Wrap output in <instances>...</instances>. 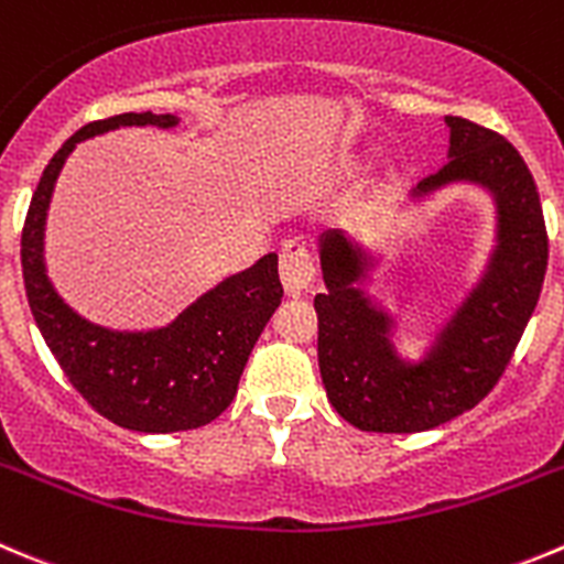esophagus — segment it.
<instances>
[{
    "mask_svg": "<svg viewBox=\"0 0 564 564\" xmlns=\"http://www.w3.org/2000/svg\"><path fill=\"white\" fill-rule=\"evenodd\" d=\"M281 283L286 294L300 297L314 286V267L306 245L300 239H286L281 247Z\"/></svg>",
    "mask_w": 564,
    "mask_h": 564,
    "instance_id": "1",
    "label": "esophagus"
}]
</instances>
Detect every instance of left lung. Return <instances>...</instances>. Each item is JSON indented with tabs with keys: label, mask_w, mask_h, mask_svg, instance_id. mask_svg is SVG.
<instances>
[{
	"label": "left lung",
	"mask_w": 564,
	"mask_h": 564,
	"mask_svg": "<svg viewBox=\"0 0 564 564\" xmlns=\"http://www.w3.org/2000/svg\"><path fill=\"white\" fill-rule=\"evenodd\" d=\"M445 124L448 163L417 183L401 214L448 188H478L496 214V236L481 272L425 330L417 356L401 350V314L372 294L383 252L345 230L317 239L319 372L330 406L361 431L417 434L470 412L501 378L543 289L549 239L529 166L503 135L462 116H445Z\"/></svg>",
	"instance_id": "1"
}]
</instances>
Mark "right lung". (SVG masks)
I'll return each instance as SVG.
<instances>
[{"instance_id": "1", "label": "right lung", "mask_w": 564, "mask_h": 564, "mask_svg": "<svg viewBox=\"0 0 564 564\" xmlns=\"http://www.w3.org/2000/svg\"><path fill=\"white\" fill-rule=\"evenodd\" d=\"M181 116L122 113L77 130L41 175L21 234V270L30 312L77 392L110 423L141 434L199 429L234 401L258 336L281 306L278 252L230 272L192 300L172 323L119 330L68 306L46 272L44 239L52 192L80 141L119 128L172 130Z\"/></svg>"}]
</instances>
